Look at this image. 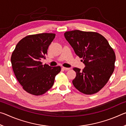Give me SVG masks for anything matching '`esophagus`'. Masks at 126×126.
<instances>
[{
	"label": "esophagus",
	"mask_w": 126,
	"mask_h": 126,
	"mask_svg": "<svg viewBox=\"0 0 126 126\" xmlns=\"http://www.w3.org/2000/svg\"><path fill=\"white\" fill-rule=\"evenodd\" d=\"M62 69H63V70H65V71H68V70L70 69L69 68H65V67H62Z\"/></svg>",
	"instance_id": "1"
}]
</instances>
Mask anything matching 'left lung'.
I'll list each match as a JSON object with an SVG mask.
<instances>
[{"instance_id":"1","label":"left lung","mask_w":126,"mask_h":126,"mask_svg":"<svg viewBox=\"0 0 126 126\" xmlns=\"http://www.w3.org/2000/svg\"><path fill=\"white\" fill-rule=\"evenodd\" d=\"M64 37L85 64L82 71L74 68L76 77L72 81L76 89L93 94L105 86L114 69L116 55L109 43L97 32L75 30L66 32Z\"/></svg>"}]
</instances>
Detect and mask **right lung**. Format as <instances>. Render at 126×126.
<instances>
[{"label": "right lung", "instance_id": "1", "mask_svg": "<svg viewBox=\"0 0 126 126\" xmlns=\"http://www.w3.org/2000/svg\"><path fill=\"white\" fill-rule=\"evenodd\" d=\"M54 33L29 35L18 43L12 53L11 63L17 80L31 94L40 95L52 88L60 66L51 67L40 62L54 39Z\"/></svg>", "mask_w": 126, "mask_h": 126}]
</instances>
